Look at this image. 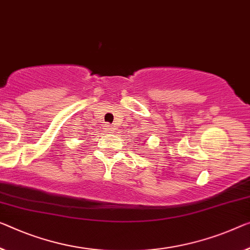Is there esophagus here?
I'll list each match as a JSON object with an SVG mask.
<instances>
[{
	"label": "esophagus",
	"mask_w": 250,
	"mask_h": 250,
	"mask_svg": "<svg viewBox=\"0 0 250 250\" xmlns=\"http://www.w3.org/2000/svg\"><path fill=\"white\" fill-rule=\"evenodd\" d=\"M104 129H105V132H107V133H112L113 132V127L108 124H106L105 126H104Z\"/></svg>",
	"instance_id": "1"
}]
</instances>
